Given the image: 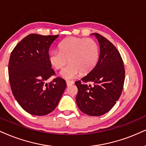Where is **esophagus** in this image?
<instances>
[{
	"mask_svg": "<svg viewBox=\"0 0 146 146\" xmlns=\"http://www.w3.org/2000/svg\"><path fill=\"white\" fill-rule=\"evenodd\" d=\"M66 84H67L68 87H69V86L72 85V84H74V82L73 81H70V80H67V81H66Z\"/></svg>",
	"mask_w": 146,
	"mask_h": 146,
	"instance_id": "obj_1",
	"label": "esophagus"
}]
</instances>
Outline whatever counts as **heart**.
Segmentation results:
<instances>
[{"mask_svg":"<svg viewBox=\"0 0 146 146\" xmlns=\"http://www.w3.org/2000/svg\"><path fill=\"white\" fill-rule=\"evenodd\" d=\"M58 48L59 51L50 53L48 60L53 68L61 70L69 59L70 64L60 73V76L66 79H72L80 72H90L100 57L98 43L91 38L70 37L59 43Z\"/></svg>","mask_w":146,"mask_h":146,"instance_id":"obj_1","label":"heart"}]
</instances>
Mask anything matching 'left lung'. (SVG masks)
I'll return each mask as SVG.
<instances>
[{"label": "left lung", "mask_w": 146, "mask_h": 146, "mask_svg": "<svg viewBox=\"0 0 146 146\" xmlns=\"http://www.w3.org/2000/svg\"><path fill=\"white\" fill-rule=\"evenodd\" d=\"M100 44L98 64L87 76L76 81V101L84 114L102 116L116 104L123 91L125 67L120 54L114 44L100 34L93 33ZM94 82L93 87L86 82Z\"/></svg>", "instance_id": "8db88e82"}]
</instances>
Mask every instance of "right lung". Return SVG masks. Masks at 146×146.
Listing matches in <instances>:
<instances>
[{"instance_id":"add662e5","label":"right lung","mask_w":146,"mask_h":146,"mask_svg":"<svg viewBox=\"0 0 146 146\" xmlns=\"http://www.w3.org/2000/svg\"><path fill=\"white\" fill-rule=\"evenodd\" d=\"M58 36L31 34L11 53L8 70L13 95L30 114L44 116L51 112L66 88L65 80L59 77L46 83L55 74L48 60V50Z\"/></svg>"}]
</instances>
